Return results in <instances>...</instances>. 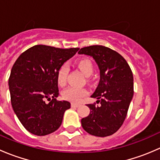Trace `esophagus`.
<instances>
[{"label":"esophagus","mask_w":160,"mask_h":160,"mask_svg":"<svg viewBox=\"0 0 160 160\" xmlns=\"http://www.w3.org/2000/svg\"><path fill=\"white\" fill-rule=\"evenodd\" d=\"M80 104H75V103H71V107L72 108H78L80 107Z\"/></svg>","instance_id":"1"}]
</instances>
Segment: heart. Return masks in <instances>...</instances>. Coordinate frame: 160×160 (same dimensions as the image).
<instances>
[{"label": "heart", "instance_id": "obj_1", "mask_svg": "<svg viewBox=\"0 0 160 160\" xmlns=\"http://www.w3.org/2000/svg\"><path fill=\"white\" fill-rule=\"evenodd\" d=\"M77 66L86 77H90L93 72V65L90 59L83 58L79 59ZM69 72L68 66L63 64L59 68L56 73V81L59 86L63 87L67 83V76ZM88 94V91L84 88H77L70 87L62 92V98L71 102L78 103Z\"/></svg>", "mask_w": 160, "mask_h": 160}]
</instances>
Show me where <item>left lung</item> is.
<instances>
[{"label": "left lung", "mask_w": 160, "mask_h": 160, "mask_svg": "<svg viewBox=\"0 0 160 160\" xmlns=\"http://www.w3.org/2000/svg\"><path fill=\"white\" fill-rule=\"evenodd\" d=\"M78 53L92 56L101 76L99 84L91 95L100 104H87L90 112L81 119L82 127L94 136H109L121 128L126 118L134 93L132 70L118 52L105 46L83 47Z\"/></svg>", "instance_id": "8db88e82"}]
</instances>
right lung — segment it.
<instances>
[{
	"label": "right lung",
	"mask_w": 160,
	"mask_h": 160,
	"mask_svg": "<svg viewBox=\"0 0 160 160\" xmlns=\"http://www.w3.org/2000/svg\"><path fill=\"white\" fill-rule=\"evenodd\" d=\"M79 49L37 45L22 52L13 65L8 80L11 105L22 125L33 135L42 136L57 130L64 112L70 108V102L56 100V73Z\"/></svg>",
	"instance_id": "add662e5"
}]
</instances>
